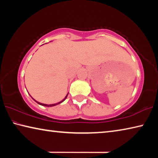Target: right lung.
<instances>
[{
    "label": "right lung",
    "instance_id": "add662e5",
    "mask_svg": "<svg viewBox=\"0 0 158 158\" xmlns=\"http://www.w3.org/2000/svg\"><path fill=\"white\" fill-rule=\"evenodd\" d=\"M68 95H67L65 96V98H64L62 101H60V102H58V103H56V104H52V105H46V104H42V103L39 102H37V101H35V100H34V99H33V100H34L35 101V102H37L38 103L39 105H42V106H56V105H58V104H60V103H61V102H63L64 100H65V99L67 98V96H68Z\"/></svg>",
    "mask_w": 158,
    "mask_h": 158
}]
</instances>
